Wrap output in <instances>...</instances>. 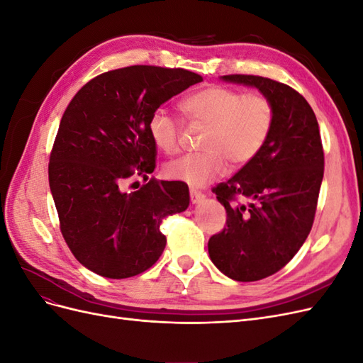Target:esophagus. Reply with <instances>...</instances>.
I'll list each match as a JSON object with an SVG mask.
<instances>
[{
	"label": "esophagus",
	"mask_w": 363,
	"mask_h": 363,
	"mask_svg": "<svg viewBox=\"0 0 363 363\" xmlns=\"http://www.w3.org/2000/svg\"><path fill=\"white\" fill-rule=\"evenodd\" d=\"M204 200V194L195 191V189H191V201L192 204H199Z\"/></svg>",
	"instance_id": "esophagus-1"
}]
</instances>
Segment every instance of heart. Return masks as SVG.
<instances>
[{"instance_id":"obj_1","label":"heart","mask_w":363,"mask_h":363,"mask_svg":"<svg viewBox=\"0 0 363 363\" xmlns=\"http://www.w3.org/2000/svg\"><path fill=\"white\" fill-rule=\"evenodd\" d=\"M192 123L206 125L201 152L183 156L164 167L167 177L191 188H203L232 167H244L265 147L274 124V107L265 95L240 94L232 87L206 86L182 101ZM148 131L152 144L167 155L180 148V121L159 108L151 115Z\"/></svg>"}]
</instances>
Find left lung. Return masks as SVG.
Segmentation results:
<instances>
[{
	"instance_id": "left-lung-1",
	"label": "left lung",
	"mask_w": 363,
	"mask_h": 363,
	"mask_svg": "<svg viewBox=\"0 0 363 363\" xmlns=\"http://www.w3.org/2000/svg\"><path fill=\"white\" fill-rule=\"evenodd\" d=\"M265 95L274 124L265 147L213 189L227 211L221 233L208 239L213 265L236 281H256L281 269L301 248L313 224L324 175L316 116L288 84L259 75H224ZM236 196L247 205L233 203Z\"/></svg>"
}]
</instances>
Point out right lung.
<instances>
[{"mask_svg":"<svg viewBox=\"0 0 363 363\" xmlns=\"http://www.w3.org/2000/svg\"><path fill=\"white\" fill-rule=\"evenodd\" d=\"M203 82L186 71L135 65L95 77L65 111L48 179L62 235L82 265L107 279L151 268L167 245L164 216L189 206V189L151 179L139 191L121 184L156 167L148 123L174 95Z\"/></svg>","mask_w":363,"mask_h":363,"instance_id":"1","label":"right lung"}]
</instances>
